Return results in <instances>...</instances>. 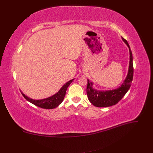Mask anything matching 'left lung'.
Returning a JSON list of instances; mask_svg holds the SVG:
<instances>
[{
    "instance_id": "left-lung-1",
    "label": "left lung",
    "mask_w": 153,
    "mask_h": 153,
    "mask_svg": "<svg viewBox=\"0 0 153 153\" xmlns=\"http://www.w3.org/2000/svg\"><path fill=\"white\" fill-rule=\"evenodd\" d=\"M122 39L129 48V62L127 76L121 85L112 90H97L93 87L94 83L87 79V94L88 99L92 105L97 107H108L117 104L130 88L133 76V55L128 41L123 38Z\"/></svg>"
}]
</instances>
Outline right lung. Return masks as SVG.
Listing matches in <instances>:
<instances>
[{
    "instance_id": "obj_1",
    "label": "right lung",
    "mask_w": 153,
    "mask_h": 153,
    "mask_svg": "<svg viewBox=\"0 0 153 153\" xmlns=\"http://www.w3.org/2000/svg\"><path fill=\"white\" fill-rule=\"evenodd\" d=\"M73 80H74V79H72L66 82V84L62 85L61 89L59 90L57 93H55L50 97H48V98L41 100H34L30 98L29 97L23 93L21 90L20 92L23 96H24L27 101H29L30 103L42 108L53 109L57 107L59 105L61 104L62 101L64 100V97H65L68 87L71 84V83L73 82Z\"/></svg>"
}]
</instances>
